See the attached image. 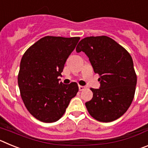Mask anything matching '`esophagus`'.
Returning a JSON list of instances; mask_svg holds the SVG:
<instances>
[{
  "mask_svg": "<svg viewBox=\"0 0 148 148\" xmlns=\"http://www.w3.org/2000/svg\"><path fill=\"white\" fill-rule=\"evenodd\" d=\"M78 89H79V90H80V91H82V90H84V89H85V87L79 85V86H78Z\"/></svg>",
  "mask_w": 148,
  "mask_h": 148,
  "instance_id": "obj_1",
  "label": "esophagus"
}]
</instances>
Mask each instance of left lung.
<instances>
[{
	"label": "left lung",
	"mask_w": 148,
	"mask_h": 148,
	"mask_svg": "<svg viewBox=\"0 0 148 148\" xmlns=\"http://www.w3.org/2000/svg\"><path fill=\"white\" fill-rule=\"evenodd\" d=\"M84 52L95 73L99 75V89L91 88L93 96L85 103L90 116L102 122L120 118L127 110L135 94L137 77L132 57L108 36L82 39L77 53Z\"/></svg>",
	"instance_id": "8db88e82"
}]
</instances>
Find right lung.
Masks as SVG:
<instances>
[{"label":"right lung","instance_id":"add662e5","mask_svg":"<svg viewBox=\"0 0 148 148\" xmlns=\"http://www.w3.org/2000/svg\"><path fill=\"white\" fill-rule=\"evenodd\" d=\"M79 37L46 36L25 52L21 61L18 83L24 105L43 122L58 121L78 91L77 83H59L65 62Z\"/></svg>","mask_w":148,"mask_h":148}]
</instances>
